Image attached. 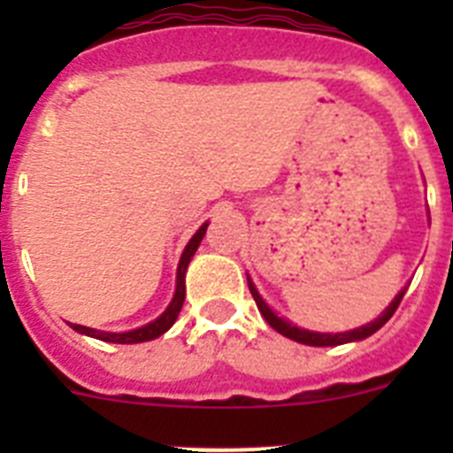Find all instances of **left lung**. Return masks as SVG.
Returning a JSON list of instances; mask_svg holds the SVG:
<instances>
[{"label":"left lung","mask_w":453,"mask_h":453,"mask_svg":"<svg viewBox=\"0 0 453 453\" xmlns=\"http://www.w3.org/2000/svg\"><path fill=\"white\" fill-rule=\"evenodd\" d=\"M429 222H431V218H429ZM247 283H250V292H251V297H254L256 306H258V311H261V315L265 318V322L270 324L272 329L279 331V334L286 335V338L295 340V342H302V345H311V347H335V345H345V342H358V340L370 338L372 334H376V331L381 329L383 324H386L388 319L395 315L399 302H402L403 295H406V288H403V290H399L397 297L390 302V306H388L386 311H383V313L374 319V322H367L365 326H358V329L345 331V334H319V331L299 329L297 324H292L290 319L279 318V315H276L274 311L267 306L265 299L258 295V290H256V286H254V281H251L250 274H247Z\"/></svg>","instance_id":"obj_1"}]
</instances>
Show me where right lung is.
<instances>
[{
	"mask_svg": "<svg viewBox=\"0 0 453 453\" xmlns=\"http://www.w3.org/2000/svg\"><path fill=\"white\" fill-rule=\"evenodd\" d=\"M206 226H208V222H203L202 226L197 229V234L188 240V245H186V250H183L181 261H179V267H177V290H174V297H172L170 306H167L165 311H163V313L154 319V322L145 324V326H138V329L122 331V334H111V331L90 329V326H83V324H72V322H67V324H70L72 329L77 331V334L90 335V338L104 340V342H115V345H135V342H147V340H154V338H158V335L165 334L172 324L177 322L179 313H181L183 299H186V272H188V265H190V261H192V256H195V251H197L199 242H202L203 234H206Z\"/></svg>",
	"mask_w": 453,
	"mask_h": 453,
	"instance_id": "1",
	"label": "right lung"
}]
</instances>
